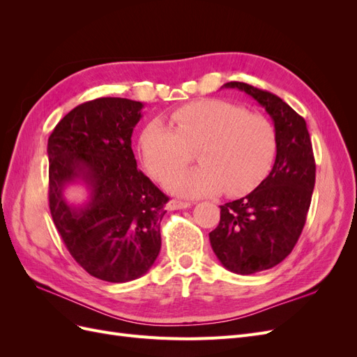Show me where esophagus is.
<instances>
[{"mask_svg":"<svg viewBox=\"0 0 357 357\" xmlns=\"http://www.w3.org/2000/svg\"><path fill=\"white\" fill-rule=\"evenodd\" d=\"M188 207H190V202H186V201L171 199L168 202V208L169 210H183V208H188Z\"/></svg>","mask_w":357,"mask_h":357,"instance_id":"1","label":"esophagus"}]
</instances>
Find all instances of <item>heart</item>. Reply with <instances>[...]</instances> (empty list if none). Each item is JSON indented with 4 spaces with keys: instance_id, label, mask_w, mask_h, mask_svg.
Instances as JSON below:
<instances>
[{
    "instance_id": "heart-1",
    "label": "heart",
    "mask_w": 357,
    "mask_h": 357,
    "mask_svg": "<svg viewBox=\"0 0 357 357\" xmlns=\"http://www.w3.org/2000/svg\"><path fill=\"white\" fill-rule=\"evenodd\" d=\"M149 122L139 135V149L147 169L165 181L192 158L203 167L167 181L165 186L183 197L225 192L240 197L261 185L277 153L273 123L259 114H248L240 105L205 100L183 105L169 116Z\"/></svg>"
}]
</instances>
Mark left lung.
Returning a JSON list of instances; mask_svg holds the SVG:
<instances>
[{
  "mask_svg": "<svg viewBox=\"0 0 357 357\" xmlns=\"http://www.w3.org/2000/svg\"><path fill=\"white\" fill-rule=\"evenodd\" d=\"M238 89L262 105L277 134L274 167L247 197L220 205V222L208 234L214 255L231 273L250 275L290 255L307 220L316 164L307 123L277 95L241 82Z\"/></svg>",
  "mask_w": 357,
  "mask_h": 357,
  "instance_id": "obj_1",
  "label": "left lung"
}]
</instances>
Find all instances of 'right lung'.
I'll return each mask as SVG.
<instances>
[{"label":"right lung","mask_w":357,"mask_h":357,"mask_svg":"<svg viewBox=\"0 0 357 357\" xmlns=\"http://www.w3.org/2000/svg\"><path fill=\"white\" fill-rule=\"evenodd\" d=\"M143 107L126 98L80 104L61 119L47 142L53 223L75 262L110 283L144 275L160 250L168 197L137 169L131 147ZM71 184L89 190L83 204L66 201Z\"/></svg>","instance_id":"1"}]
</instances>
